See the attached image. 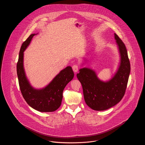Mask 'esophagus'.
I'll return each mask as SVG.
<instances>
[{
  "mask_svg": "<svg viewBox=\"0 0 145 145\" xmlns=\"http://www.w3.org/2000/svg\"><path fill=\"white\" fill-rule=\"evenodd\" d=\"M72 69H73V71H74V72H75V73L77 72L78 71V69H79V66H78V65H76V64L72 66Z\"/></svg>",
  "mask_w": 145,
  "mask_h": 145,
  "instance_id": "34e87169",
  "label": "esophagus"
}]
</instances>
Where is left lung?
<instances>
[{"instance_id":"obj_1","label":"left lung","mask_w":145,"mask_h":145,"mask_svg":"<svg viewBox=\"0 0 145 145\" xmlns=\"http://www.w3.org/2000/svg\"><path fill=\"white\" fill-rule=\"evenodd\" d=\"M115 38L121 55V63L115 76L110 81L99 80L92 69L83 68L76 76L82 84L86 104L94 110L108 109L121 101L128 82L131 65L124 43L115 33Z\"/></svg>"}]
</instances>
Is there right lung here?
I'll return each mask as SVG.
<instances>
[{
	"instance_id": "1",
	"label": "right lung",
	"mask_w": 145,
	"mask_h": 145,
	"mask_svg": "<svg viewBox=\"0 0 145 145\" xmlns=\"http://www.w3.org/2000/svg\"><path fill=\"white\" fill-rule=\"evenodd\" d=\"M35 35H30L21 46L17 63L19 85L22 96L31 108L41 112H52L60 106L63 89L73 78L74 73L72 67L68 66L62 70L45 88L36 90L32 88L26 78L24 70L23 52Z\"/></svg>"
}]
</instances>
